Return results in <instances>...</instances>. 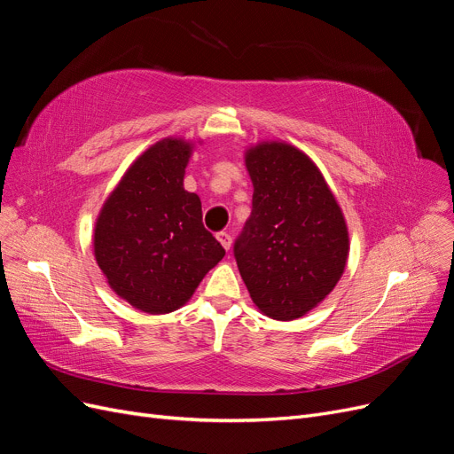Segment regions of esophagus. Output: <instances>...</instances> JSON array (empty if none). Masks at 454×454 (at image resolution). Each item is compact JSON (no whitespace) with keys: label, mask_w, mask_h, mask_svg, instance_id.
Instances as JSON below:
<instances>
[{"label":"esophagus","mask_w":454,"mask_h":454,"mask_svg":"<svg viewBox=\"0 0 454 454\" xmlns=\"http://www.w3.org/2000/svg\"><path fill=\"white\" fill-rule=\"evenodd\" d=\"M215 239L219 240V244H222L223 246V248L225 250H229L231 248V235H229V232H225V231H222V232H217V235H215Z\"/></svg>","instance_id":"34e87169"}]
</instances>
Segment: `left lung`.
<instances>
[{
  "instance_id": "8db88e82",
  "label": "left lung",
  "mask_w": 454,
  "mask_h": 454,
  "mask_svg": "<svg viewBox=\"0 0 454 454\" xmlns=\"http://www.w3.org/2000/svg\"><path fill=\"white\" fill-rule=\"evenodd\" d=\"M254 185L252 215L235 259L254 305L272 320L305 316L333 292L348 259L340 206L309 155L286 142L244 153Z\"/></svg>"
}]
</instances>
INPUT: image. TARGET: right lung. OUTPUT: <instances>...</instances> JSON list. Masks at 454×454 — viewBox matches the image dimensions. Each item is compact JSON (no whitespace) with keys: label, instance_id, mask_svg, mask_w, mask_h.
<instances>
[{"label":"right lung","instance_id":"right-lung-1","mask_svg":"<svg viewBox=\"0 0 454 454\" xmlns=\"http://www.w3.org/2000/svg\"><path fill=\"white\" fill-rule=\"evenodd\" d=\"M193 142L164 138L136 159L94 225V257L109 287L147 314L184 307L223 259L202 225V206L184 189Z\"/></svg>","mask_w":454,"mask_h":454}]
</instances>
